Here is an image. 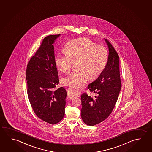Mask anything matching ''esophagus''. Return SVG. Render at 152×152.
Returning a JSON list of instances; mask_svg holds the SVG:
<instances>
[{
    "label": "esophagus",
    "mask_w": 152,
    "mask_h": 152,
    "mask_svg": "<svg viewBox=\"0 0 152 152\" xmlns=\"http://www.w3.org/2000/svg\"><path fill=\"white\" fill-rule=\"evenodd\" d=\"M80 95V91L74 89H69L68 90V97L73 98L74 97H79Z\"/></svg>",
    "instance_id": "esophagus-1"
}]
</instances>
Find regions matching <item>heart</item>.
<instances>
[{
    "label": "heart",
    "mask_w": 152,
    "mask_h": 152,
    "mask_svg": "<svg viewBox=\"0 0 152 152\" xmlns=\"http://www.w3.org/2000/svg\"><path fill=\"white\" fill-rule=\"evenodd\" d=\"M65 51L59 52L55 59L57 67L64 73H67L73 62L76 68L63 78L64 84L72 88H80L89 80L99 77L107 64L108 51L102 45H97L87 37L72 40L65 45Z\"/></svg>",
    "instance_id": "1"
}]
</instances>
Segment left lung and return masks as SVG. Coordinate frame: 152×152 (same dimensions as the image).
Wrapping results in <instances>:
<instances>
[{
	"label": "left lung",
	"mask_w": 152,
	"mask_h": 152,
	"mask_svg": "<svg viewBox=\"0 0 152 152\" xmlns=\"http://www.w3.org/2000/svg\"><path fill=\"white\" fill-rule=\"evenodd\" d=\"M104 40L109 50L107 64L99 77L87 87L90 92L96 95L92 97L86 93L81 95V117L88 126H94L107 118L115 107L121 88L119 56L109 40Z\"/></svg>",
	"instance_id": "1"
}]
</instances>
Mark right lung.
Listing matches in <instances>:
<instances>
[{
	"label": "right lung",
	"instance_id": "obj_1",
	"mask_svg": "<svg viewBox=\"0 0 152 152\" xmlns=\"http://www.w3.org/2000/svg\"><path fill=\"white\" fill-rule=\"evenodd\" d=\"M60 34L48 35L43 40L26 70L27 93L33 110L40 119L57 124L65 115L67 92L55 89L59 83L53 43Z\"/></svg>",
	"mask_w": 152,
	"mask_h": 152
}]
</instances>
